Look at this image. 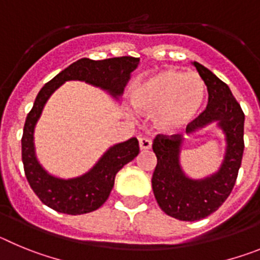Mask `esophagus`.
Wrapping results in <instances>:
<instances>
[{"mask_svg": "<svg viewBox=\"0 0 260 260\" xmlns=\"http://www.w3.org/2000/svg\"><path fill=\"white\" fill-rule=\"evenodd\" d=\"M139 147H141V150H150L151 147H152V142H151L150 138L147 137H142L139 138Z\"/></svg>", "mask_w": 260, "mask_h": 260, "instance_id": "esophagus-1", "label": "esophagus"}]
</instances>
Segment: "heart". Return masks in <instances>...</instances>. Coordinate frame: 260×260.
<instances>
[{
  "instance_id": "b5f03b06",
  "label": "heart",
  "mask_w": 260,
  "mask_h": 260,
  "mask_svg": "<svg viewBox=\"0 0 260 260\" xmlns=\"http://www.w3.org/2000/svg\"><path fill=\"white\" fill-rule=\"evenodd\" d=\"M206 84L198 74L164 70L133 86V103L138 110L153 117L157 130L167 134L180 132L203 109Z\"/></svg>"
}]
</instances>
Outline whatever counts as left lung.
I'll return each instance as SVG.
<instances>
[{"mask_svg": "<svg viewBox=\"0 0 260 260\" xmlns=\"http://www.w3.org/2000/svg\"><path fill=\"white\" fill-rule=\"evenodd\" d=\"M199 75L207 86V108L186 126L195 133L217 121L226 137V153L220 171L204 180L187 178L180 165V134H158L152 150L157 157L152 174V190L157 204L167 215L182 221H195L219 210L233 190L237 180L243 148L245 114L226 84L203 65L194 62Z\"/></svg>", "mask_w": 260, "mask_h": 260, "instance_id": "8db88e82", "label": "left lung"}]
</instances>
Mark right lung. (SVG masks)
Segmentation results:
<instances>
[{"instance_id":"right-lung-1","label":"right lung","mask_w":260,"mask_h":260,"mask_svg":"<svg viewBox=\"0 0 260 260\" xmlns=\"http://www.w3.org/2000/svg\"><path fill=\"white\" fill-rule=\"evenodd\" d=\"M138 62L139 58L132 56L102 61L80 58L40 89L23 128L22 161L31 189L45 206L68 215H82L98 210L109 197L119 169L139 153L137 138H132L110 147L98 164L83 176L71 180L50 176L39 164L34 148V128L49 96L68 80H83L105 89L113 98H118L122 95L130 73L137 69Z\"/></svg>"}]
</instances>
